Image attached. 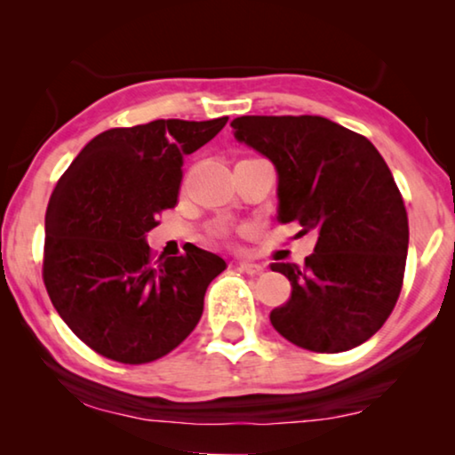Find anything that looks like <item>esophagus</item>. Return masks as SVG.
I'll return each instance as SVG.
<instances>
[{"instance_id": "obj_1", "label": "esophagus", "mask_w": 455, "mask_h": 455, "mask_svg": "<svg viewBox=\"0 0 455 455\" xmlns=\"http://www.w3.org/2000/svg\"><path fill=\"white\" fill-rule=\"evenodd\" d=\"M238 269L242 273H248V275H259V273H263L265 267L259 265V263H252V260H240Z\"/></svg>"}]
</instances>
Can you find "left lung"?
<instances>
[{"label":"left lung","mask_w":455,"mask_h":455,"mask_svg":"<svg viewBox=\"0 0 455 455\" xmlns=\"http://www.w3.org/2000/svg\"><path fill=\"white\" fill-rule=\"evenodd\" d=\"M234 136L275 165L279 223L319 234L304 265L273 263L291 283L271 325L310 352L352 350L400 298L408 213L375 145L321 116H242Z\"/></svg>","instance_id":"8db88e82"}]
</instances>
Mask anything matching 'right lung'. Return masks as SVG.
<instances>
[{"label": "right lung", "mask_w": 455, "mask_h": 455, "mask_svg": "<svg viewBox=\"0 0 455 455\" xmlns=\"http://www.w3.org/2000/svg\"><path fill=\"white\" fill-rule=\"evenodd\" d=\"M228 117L155 120L95 136L60 178L45 213L43 282L55 310L91 350L153 363L192 333L226 260L198 246L153 257L147 232L173 209L186 155Z\"/></svg>", "instance_id": "add662e5"}]
</instances>
